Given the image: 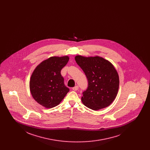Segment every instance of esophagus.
I'll return each instance as SVG.
<instances>
[{"instance_id": "esophagus-1", "label": "esophagus", "mask_w": 150, "mask_h": 150, "mask_svg": "<svg viewBox=\"0 0 150 150\" xmlns=\"http://www.w3.org/2000/svg\"><path fill=\"white\" fill-rule=\"evenodd\" d=\"M72 89L73 90V91H77L78 89H79V86H75L74 87H73V88H72Z\"/></svg>"}]
</instances>
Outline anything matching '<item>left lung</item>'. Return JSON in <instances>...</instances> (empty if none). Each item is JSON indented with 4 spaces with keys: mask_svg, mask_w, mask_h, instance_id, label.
<instances>
[{
    "mask_svg": "<svg viewBox=\"0 0 150 150\" xmlns=\"http://www.w3.org/2000/svg\"><path fill=\"white\" fill-rule=\"evenodd\" d=\"M75 60L88 81L81 97L83 103L93 110L108 107L115 99L119 88V76L114 66L99 56L77 55Z\"/></svg>",
    "mask_w": 150,
    "mask_h": 150,
    "instance_id": "1",
    "label": "left lung"
}]
</instances>
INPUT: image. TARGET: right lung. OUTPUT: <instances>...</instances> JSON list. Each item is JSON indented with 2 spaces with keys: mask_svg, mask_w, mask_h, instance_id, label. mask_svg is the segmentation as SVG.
<instances>
[{
  "mask_svg": "<svg viewBox=\"0 0 150 150\" xmlns=\"http://www.w3.org/2000/svg\"><path fill=\"white\" fill-rule=\"evenodd\" d=\"M69 57H51L42 62L32 73L29 88L33 99L47 108L55 107L69 91L64 86L61 74L62 69L68 62Z\"/></svg>",
  "mask_w": 150,
  "mask_h": 150,
  "instance_id": "right-lung-1",
  "label": "right lung"
}]
</instances>
